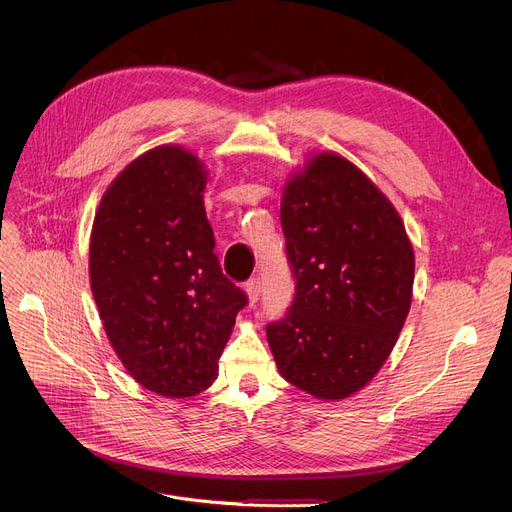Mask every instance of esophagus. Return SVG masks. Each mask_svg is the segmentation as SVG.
Masks as SVG:
<instances>
[{
    "label": "esophagus",
    "instance_id": "1",
    "mask_svg": "<svg viewBox=\"0 0 512 512\" xmlns=\"http://www.w3.org/2000/svg\"><path fill=\"white\" fill-rule=\"evenodd\" d=\"M245 290H247V294H249V303L255 305L257 299H259V292H261V282H259V278H251V280L245 284Z\"/></svg>",
    "mask_w": 512,
    "mask_h": 512
}]
</instances>
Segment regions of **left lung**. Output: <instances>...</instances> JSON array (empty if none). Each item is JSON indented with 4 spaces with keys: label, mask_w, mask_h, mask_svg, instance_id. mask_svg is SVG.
Instances as JSON below:
<instances>
[{
    "label": "left lung",
    "mask_w": 512,
    "mask_h": 512,
    "mask_svg": "<svg viewBox=\"0 0 512 512\" xmlns=\"http://www.w3.org/2000/svg\"><path fill=\"white\" fill-rule=\"evenodd\" d=\"M280 222L294 301L267 324V342L286 382L346 398L380 371L409 315L415 255L405 224L336 153L315 155L288 182Z\"/></svg>",
    "instance_id": "left-lung-1"
}]
</instances>
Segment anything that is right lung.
Returning <instances> with one entry per match:
<instances>
[{
	"instance_id": "1",
	"label": "right lung",
	"mask_w": 512,
	"mask_h": 512,
	"mask_svg": "<svg viewBox=\"0 0 512 512\" xmlns=\"http://www.w3.org/2000/svg\"><path fill=\"white\" fill-rule=\"evenodd\" d=\"M191 151L155 147L126 166L95 213L89 272L107 338L143 388L186 398L218 378L247 294L230 282Z\"/></svg>"
}]
</instances>
